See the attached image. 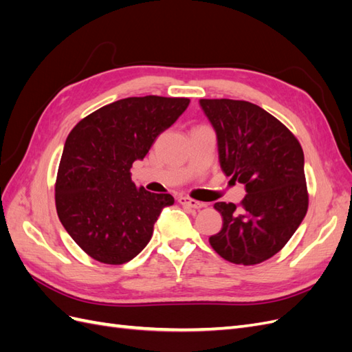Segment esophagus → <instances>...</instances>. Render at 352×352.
Here are the masks:
<instances>
[{
	"instance_id": "esophagus-1",
	"label": "esophagus",
	"mask_w": 352,
	"mask_h": 352,
	"mask_svg": "<svg viewBox=\"0 0 352 352\" xmlns=\"http://www.w3.org/2000/svg\"><path fill=\"white\" fill-rule=\"evenodd\" d=\"M179 204L184 206V207H188V208H194V210H199V208L204 207V204H202V202L195 201L192 198H186V197L179 198Z\"/></svg>"
}]
</instances>
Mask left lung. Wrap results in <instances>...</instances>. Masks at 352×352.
<instances>
[{
    "instance_id": "1",
    "label": "left lung",
    "mask_w": 352,
    "mask_h": 352,
    "mask_svg": "<svg viewBox=\"0 0 352 352\" xmlns=\"http://www.w3.org/2000/svg\"><path fill=\"white\" fill-rule=\"evenodd\" d=\"M217 133L220 166L245 185L239 202H216L221 230L210 245L233 264L272 258L292 238L308 210L300 141L274 116L241 100H199Z\"/></svg>"
}]
</instances>
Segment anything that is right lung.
Here are the masks:
<instances>
[{"label": "right lung", "mask_w": 352, "mask_h": 352, "mask_svg": "<svg viewBox=\"0 0 352 352\" xmlns=\"http://www.w3.org/2000/svg\"><path fill=\"white\" fill-rule=\"evenodd\" d=\"M189 98L157 95L114 101L73 127L56 179L57 214L72 239L91 258L120 265L150 242L170 194H153L131 179L160 133L189 105Z\"/></svg>", "instance_id": "1"}]
</instances>
